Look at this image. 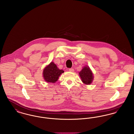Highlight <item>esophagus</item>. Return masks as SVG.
<instances>
[{
	"label": "esophagus",
	"instance_id": "esophagus-1",
	"mask_svg": "<svg viewBox=\"0 0 134 134\" xmlns=\"http://www.w3.org/2000/svg\"><path fill=\"white\" fill-rule=\"evenodd\" d=\"M69 71H70V72H74V70L73 68H70V69H69Z\"/></svg>",
	"mask_w": 134,
	"mask_h": 134
}]
</instances>
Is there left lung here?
Here are the masks:
<instances>
[{"mask_svg":"<svg viewBox=\"0 0 134 134\" xmlns=\"http://www.w3.org/2000/svg\"><path fill=\"white\" fill-rule=\"evenodd\" d=\"M79 74L82 81L84 84L89 85L92 83L93 80V75L88 66H86L84 67Z\"/></svg>","mask_w":134,"mask_h":134,"instance_id":"1","label":"left lung"}]
</instances>
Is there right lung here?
<instances>
[{"instance_id": "add662e5", "label": "right lung", "mask_w": 134, "mask_h": 134, "mask_svg": "<svg viewBox=\"0 0 134 134\" xmlns=\"http://www.w3.org/2000/svg\"><path fill=\"white\" fill-rule=\"evenodd\" d=\"M64 72L63 70L59 69L57 65L52 62L45 67L43 74L45 81L55 83L57 81L59 77Z\"/></svg>"}]
</instances>
